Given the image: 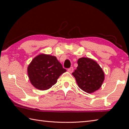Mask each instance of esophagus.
<instances>
[{
  "instance_id": "obj_1",
  "label": "esophagus",
  "mask_w": 129,
  "mask_h": 129,
  "mask_svg": "<svg viewBox=\"0 0 129 129\" xmlns=\"http://www.w3.org/2000/svg\"><path fill=\"white\" fill-rule=\"evenodd\" d=\"M68 71L69 72V73H72L73 72V67H71V68H68Z\"/></svg>"
}]
</instances>
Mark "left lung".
Segmentation results:
<instances>
[{
    "mask_svg": "<svg viewBox=\"0 0 129 129\" xmlns=\"http://www.w3.org/2000/svg\"><path fill=\"white\" fill-rule=\"evenodd\" d=\"M78 67L72 75L78 86L86 93L99 89L105 78L104 72L97 62L89 58L82 57L77 61Z\"/></svg>",
    "mask_w": 129,
    "mask_h": 129,
    "instance_id": "left-lung-1",
    "label": "left lung"
}]
</instances>
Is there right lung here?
<instances>
[{"mask_svg": "<svg viewBox=\"0 0 129 129\" xmlns=\"http://www.w3.org/2000/svg\"><path fill=\"white\" fill-rule=\"evenodd\" d=\"M27 71L32 85L40 90H45L54 85L67 70L63 68L56 57L40 54L32 60Z\"/></svg>", "mask_w": 129, "mask_h": 129, "instance_id": "obj_1", "label": "right lung"}]
</instances>
